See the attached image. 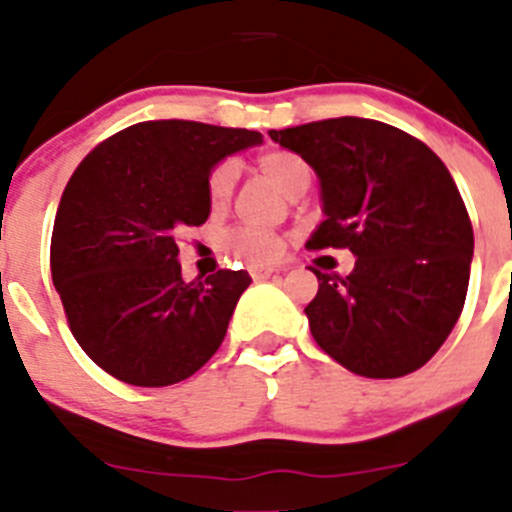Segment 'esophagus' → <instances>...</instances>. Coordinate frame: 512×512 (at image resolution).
<instances>
[{"mask_svg": "<svg viewBox=\"0 0 512 512\" xmlns=\"http://www.w3.org/2000/svg\"><path fill=\"white\" fill-rule=\"evenodd\" d=\"M275 272H280V270H275V267H265V265H252L250 267L252 280H267V277H272Z\"/></svg>", "mask_w": 512, "mask_h": 512, "instance_id": "34e87169", "label": "esophagus"}]
</instances>
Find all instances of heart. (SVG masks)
Here are the masks:
<instances>
[{
    "label": "heart",
    "instance_id": "1",
    "mask_svg": "<svg viewBox=\"0 0 512 512\" xmlns=\"http://www.w3.org/2000/svg\"><path fill=\"white\" fill-rule=\"evenodd\" d=\"M257 168L267 180L285 190L287 195H294L297 190H304L309 185V165L307 160L299 158L297 153L289 151H270L257 158ZM237 165L232 160H220L208 175V198L213 205H223L235 190ZM285 235L275 230H262V227H237L227 235V250L237 260L247 265H272L285 255Z\"/></svg>",
    "mask_w": 512,
    "mask_h": 512
}]
</instances>
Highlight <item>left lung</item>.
Listing matches in <instances>:
<instances>
[{
	"mask_svg": "<svg viewBox=\"0 0 512 512\" xmlns=\"http://www.w3.org/2000/svg\"><path fill=\"white\" fill-rule=\"evenodd\" d=\"M322 183L324 220L307 250H352L347 277L312 270L304 314L319 347L369 379H399L441 349L461 317L473 225L443 160L401 128L327 118L270 131Z\"/></svg>",
	"mask_w": 512,
	"mask_h": 512,
	"instance_id": "8db88e82",
	"label": "left lung"
}]
</instances>
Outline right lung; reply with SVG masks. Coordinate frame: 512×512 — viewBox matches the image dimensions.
Returning a JSON list of instances; mask_svg holds the SVG:
<instances>
[{"label": "right lung", "instance_id": "right-lung-1", "mask_svg": "<svg viewBox=\"0 0 512 512\" xmlns=\"http://www.w3.org/2000/svg\"><path fill=\"white\" fill-rule=\"evenodd\" d=\"M262 136L198 121H143L74 170L51 232V280L79 347L131 386L193 376L223 344L245 270L185 282L178 235L210 215L208 175Z\"/></svg>", "mask_w": 512, "mask_h": 512}]
</instances>
